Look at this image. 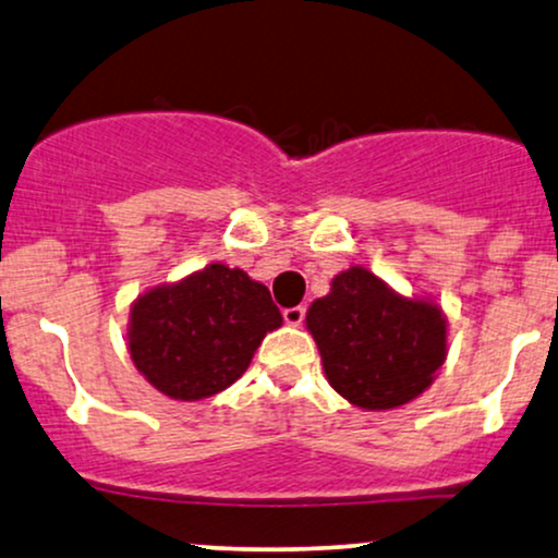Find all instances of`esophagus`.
<instances>
[{
  "label": "esophagus",
  "mask_w": 558,
  "mask_h": 558,
  "mask_svg": "<svg viewBox=\"0 0 558 558\" xmlns=\"http://www.w3.org/2000/svg\"><path fill=\"white\" fill-rule=\"evenodd\" d=\"M281 316H284V320L290 326H300L305 320V305H294V307H284V313H281Z\"/></svg>",
  "instance_id": "esophagus-1"
}]
</instances>
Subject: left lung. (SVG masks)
<instances>
[{
	"mask_svg": "<svg viewBox=\"0 0 558 558\" xmlns=\"http://www.w3.org/2000/svg\"><path fill=\"white\" fill-rule=\"evenodd\" d=\"M326 378L363 410L421 397L447 357V318L428 300H404L368 268L352 266L307 311Z\"/></svg>",
	"mask_w": 558,
	"mask_h": 558,
	"instance_id": "1",
	"label": "left lung"
}]
</instances>
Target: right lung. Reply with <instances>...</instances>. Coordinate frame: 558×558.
<instances>
[{
  "instance_id": "obj_1",
  "label": "right lung",
  "mask_w": 558,
  "mask_h": 558,
  "mask_svg": "<svg viewBox=\"0 0 558 558\" xmlns=\"http://www.w3.org/2000/svg\"><path fill=\"white\" fill-rule=\"evenodd\" d=\"M279 326L281 313L264 284L242 268L211 264L137 298L128 347L135 368L161 395L195 402L238 381Z\"/></svg>"
}]
</instances>
